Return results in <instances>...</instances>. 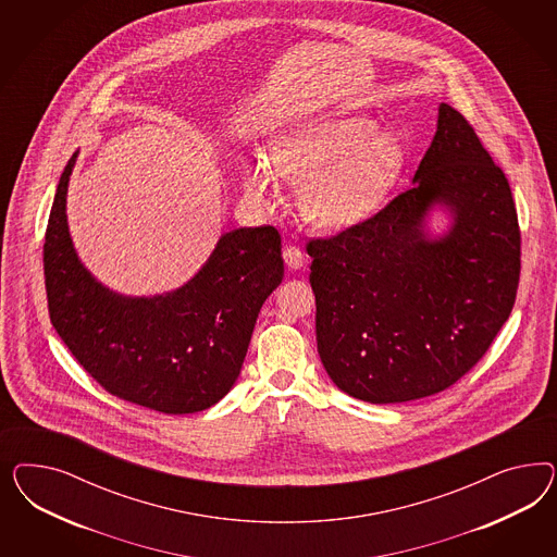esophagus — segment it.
<instances>
[{
  "mask_svg": "<svg viewBox=\"0 0 557 557\" xmlns=\"http://www.w3.org/2000/svg\"><path fill=\"white\" fill-rule=\"evenodd\" d=\"M284 261H286L289 270H300V268H304V263H306V255L298 247H286L284 249Z\"/></svg>",
  "mask_w": 557,
  "mask_h": 557,
  "instance_id": "1",
  "label": "esophagus"
}]
</instances>
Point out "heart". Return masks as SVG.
Listing matches in <instances>:
<instances>
[{"instance_id": "b5f03b06", "label": "heart", "mask_w": 557, "mask_h": 557, "mask_svg": "<svg viewBox=\"0 0 557 557\" xmlns=\"http://www.w3.org/2000/svg\"><path fill=\"white\" fill-rule=\"evenodd\" d=\"M408 163L405 138L380 131L368 116L308 122L280 138L271 164L261 157L238 161L243 194L255 206L280 198V181L300 187V212L319 231H347L371 219L398 186Z\"/></svg>"}]
</instances>
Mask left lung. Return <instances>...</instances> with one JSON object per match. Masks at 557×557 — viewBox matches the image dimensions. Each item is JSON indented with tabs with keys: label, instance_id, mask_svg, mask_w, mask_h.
<instances>
[{
	"label": "left lung",
	"instance_id": "obj_1",
	"mask_svg": "<svg viewBox=\"0 0 557 557\" xmlns=\"http://www.w3.org/2000/svg\"><path fill=\"white\" fill-rule=\"evenodd\" d=\"M445 213L438 232L432 214ZM317 345L338 389L371 405L433 396L472 370L519 286L512 194L468 120L438 103L408 187L375 216L308 243Z\"/></svg>",
	"mask_w": 557,
	"mask_h": 557
}]
</instances>
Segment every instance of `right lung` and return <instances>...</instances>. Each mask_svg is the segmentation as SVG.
I'll use <instances>...</instances> for the list:
<instances>
[{
	"label": "right lung",
	"mask_w": 557,
	"mask_h": 557,
	"mask_svg": "<svg viewBox=\"0 0 557 557\" xmlns=\"http://www.w3.org/2000/svg\"><path fill=\"white\" fill-rule=\"evenodd\" d=\"M63 171L45 238L52 326L101 388L163 414L200 412L228 394L243 368L259 310L284 280L273 226L235 228L184 286L126 296L87 270L69 233Z\"/></svg>",
	"instance_id": "right-lung-1"
}]
</instances>
